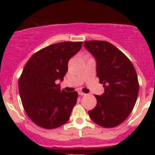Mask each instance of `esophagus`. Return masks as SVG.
Instances as JSON below:
<instances>
[{
	"label": "esophagus",
	"mask_w": 155,
	"mask_h": 155,
	"mask_svg": "<svg viewBox=\"0 0 155 155\" xmlns=\"http://www.w3.org/2000/svg\"><path fill=\"white\" fill-rule=\"evenodd\" d=\"M78 93H79V95H81V96H82V95H86V94L84 93V92H81V91H79V92H78Z\"/></svg>",
	"instance_id": "esophagus-1"
}]
</instances>
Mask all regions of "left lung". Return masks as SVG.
<instances>
[{
	"label": "left lung",
	"instance_id": "8db88e82",
	"mask_svg": "<svg viewBox=\"0 0 155 155\" xmlns=\"http://www.w3.org/2000/svg\"><path fill=\"white\" fill-rule=\"evenodd\" d=\"M84 47L95 58L99 82L104 93L95 95L97 105L88 114L95 123L114 127L124 122L133 109L139 85L135 68L128 58L107 41H88Z\"/></svg>",
	"mask_w": 155,
	"mask_h": 155
}]
</instances>
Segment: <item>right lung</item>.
<instances>
[{
	"label": "right lung",
	"instance_id": "obj_1",
	"mask_svg": "<svg viewBox=\"0 0 155 155\" xmlns=\"http://www.w3.org/2000/svg\"><path fill=\"white\" fill-rule=\"evenodd\" d=\"M82 42H61L37 51L27 62L19 79V92L27 115L39 127L53 129L68 121L76 92L60 90L68 61Z\"/></svg>",
	"mask_w": 155,
	"mask_h": 155
}]
</instances>
